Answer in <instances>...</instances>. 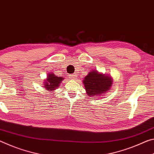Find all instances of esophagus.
Wrapping results in <instances>:
<instances>
[{"label": "esophagus", "mask_w": 154, "mask_h": 154, "mask_svg": "<svg viewBox=\"0 0 154 154\" xmlns=\"http://www.w3.org/2000/svg\"><path fill=\"white\" fill-rule=\"evenodd\" d=\"M77 77H78V75H77L76 74H75V73H74V74H71V75H70V76H69L70 79H72V80H75L77 79Z\"/></svg>", "instance_id": "34e87169"}]
</instances>
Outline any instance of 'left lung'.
<instances>
[{
  "label": "left lung",
  "mask_w": 154,
  "mask_h": 154,
  "mask_svg": "<svg viewBox=\"0 0 154 154\" xmlns=\"http://www.w3.org/2000/svg\"><path fill=\"white\" fill-rule=\"evenodd\" d=\"M82 82L88 95L94 97L104 95L105 93L110 89L112 84L111 77L100 74L97 70L89 72Z\"/></svg>",
  "instance_id": "left-lung-1"
}]
</instances>
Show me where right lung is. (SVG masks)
I'll use <instances>...</instances> for the list:
<instances>
[{"label":"right lung","instance_id":"obj_1","mask_svg":"<svg viewBox=\"0 0 154 154\" xmlns=\"http://www.w3.org/2000/svg\"><path fill=\"white\" fill-rule=\"evenodd\" d=\"M64 79L61 76L58 77L55 75L53 73H49V74L47 75V79L45 80V83L44 86L46 89L48 90V91H53L59 87L60 83Z\"/></svg>","mask_w":154,"mask_h":154}]
</instances>
